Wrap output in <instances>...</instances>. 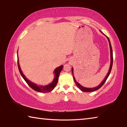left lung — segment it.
Instances as JSON below:
<instances>
[{
  "label": "left lung",
  "mask_w": 127,
  "mask_h": 127,
  "mask_svg": "<svg viewBox=\"0 0 127 127\" xmlns=\"http://www.w3.org/2000/svg\"><path fill=\"white\" fill-rule=\"evenodd\" d=\"M108 38V40H109V45H110V58H111V62H110V68H109V72L106 75V77H105V79L103 80V81L101 82V83L100 85H98V86L97 87H94V88H86V87H85L82 86H81L80 84L78 82H77V81L75 79L74 77L73 76V68H72V74H73V79H74V82L76 83V85L77 86V87H78L79 89H80L81 91H82L83 92H92V91H96V90H97L100 89V87H101L104 84V83L105 82V81H106L107 78H108V77L109 76V74L110 73V72H111V68H112V66H113V50H112V48H111V43L110 41V40H109V38L107 37Z\"/></svg>",
  "instance_id": "8db88e82"
}]
</instances>
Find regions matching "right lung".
Returning <instances> with one entry per match:
<instances>
[{"instance_id":"obj_1","label":"right lung","mask_w":127,"mask_h":127,"mask_svg":"<svg viewBox=\"0 0 127 127\" xmlns=\"http://www.w3.org/2000/svg\"><path fill=\"white\" fill-rule=\"evenodd\" d=\"M17 63H18V69H19V71L20 72V74H21V76H22L23 79H25V81L26 82V83H27L28 85H29L31 89H32L33 90H35V91L40 92H49L51 91L54 89L55 86L57 85L58 83V78H59L60 73H61V72L62 71V69H63V65H61L59 66V67L56 68L54 70V73H55V77L53 81L51 83H50V84L43 86H37L36 84H35V83L29 81V79L26 78V77L25 76V75L23 74L22 70L21 69L20 64H19L18 58H17Z\"/></svg>"}]
</instances>
